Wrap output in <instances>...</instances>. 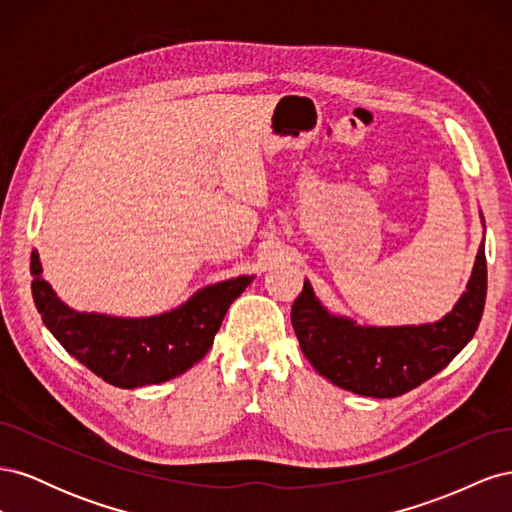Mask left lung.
I'll return each mask as SVG.
<instances>
[{"mask_svg": "<svg viewBox=\"0 0 512 512\" xmlns=\"http://www.w3.org/2000/svg\"><path fill=\"white\" fill-rule=\"evenodd\" d=\"M487 297V258L480 245L468 292L436 324L354 327L324 312L309 282L292 303L290 320L307 361L320 376L365 397H397L442 371L474 337Z\"/></svg>", "mask_w": 512, "mask_h": 512, "instance_id": "1", "label": "left lung"}]
</instances>
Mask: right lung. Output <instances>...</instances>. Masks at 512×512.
<instances>
[{
    "label": "right lung",
    "mask_w": 512,
    "mask_h": 512,
    "mask_svg": "<svg viewBox=\"0 0 512 512\" xmlns=\"http://www.w3.org/2000/svg\"><path fill=\"white\" fill-rule=\"evenodd\" d=\"M40 273L38 252H32V294L46 327L76 361L119 389L160 384L194 367L209 352L230 303L254 280L243 275L220 282L175 312L126 320L72 312Z\"/></svg>",
    "instance_id": "obj_1"
}]
</instances>
